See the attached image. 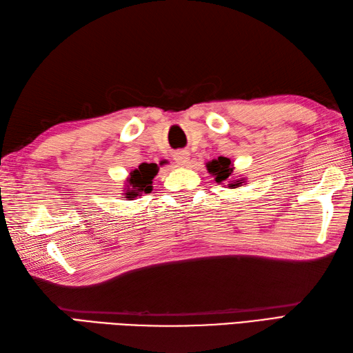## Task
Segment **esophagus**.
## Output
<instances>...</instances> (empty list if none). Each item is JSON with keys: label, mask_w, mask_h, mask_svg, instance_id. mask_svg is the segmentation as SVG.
<instances>
[{"label": "esophagus", "mask_w": 353, "mask_h": 353, "mask_svg": "<svg viewBox=\"0 0 353 353\" xmlns=\"http://www.w3.org/2000/svg\"><path fill=\"white\" fill-rule=\"evenodd\" d=\"M174 161L185 167V165L190 163V153L186 152V150H181V152H176L174 153Z\"/></svg>", "instance_id": "obj_1"}]
</instances>
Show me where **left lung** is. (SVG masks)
I'll use <instances>...</instances> for the list:
<instances>
[{
	"label": "left lung",
	"mask_w": 353,
	"mask_h": 353,
	"mask_svg": "<svg viewBox=\"0 0 353 353\" xmlns=\"http://www.w3.org/2000/svg\"><path fill=\"white\" fill-rule=\"evenodd\" d=\"M206 167H208V171L212 172V174L215 176V181L219 182V183L228 181L229 176L232 174V171H234V168H232L230 159H228V157H223V156H220L219 159H214L211 162H208ZM239 183H243V182L241 181H236L234 183H230V186H234V188H236Z\"/></svg>",
	"instance_id": "left-lung-1"
}]
</instances>
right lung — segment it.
<instances>
[{"label":"right lung","mask_w":353,"mask_h":353,"mask_svg":"<svg viewBox=\"0 0 353 353\" xmlns=\"http://www.w3.org/2000/svg\"><path fill=\"white\" fill-rule=\"evenodd\" d=\"M157 171H159V167L156 163H141L137 170L132 171L129 181H127L130 186L125 191L127 199L133 200V197L139 194H148L152 191V183Z\"/></svg>","instance_id":"add662e5"}]
</instances>
